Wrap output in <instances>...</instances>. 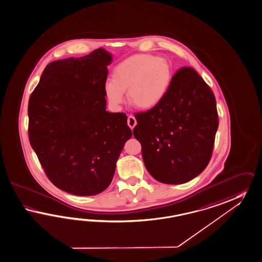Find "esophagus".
Instances as JSON below:
<instances>
[{
  "label": "esophagus",
  "instance_id": "esophagus-1",
  "mask_svg": "<svg viewBox=\"0 0 262 262\" xmlns=\"http://www.w3.org/2000/svg\"><path fill=\"white\" fill-rule=\"evenodd\" d=\"M127 123L128 125H129V127L131 128V129H133V128L136 126L137 121H136L134 116H132V115L128 116Z\"/></svg>",
  "mask_w": 262,
  "mask_h": 262
}]
</instances>
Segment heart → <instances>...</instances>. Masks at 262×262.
<instances>
[{
  "label": "heart",
  "mask_w": 262,
  "mask_h": 262,
  "mask_svg": "<svg viewBox=\"0 0 262 262\" xmlns=\"http://www.w3.org/2000/svg\"><path fill=\"white\" fill-rule=\"evenodd\" d=\"M173 80L171 63L153 55L138 54L120 62L113 70L112 80L105 82L104 94L114 107L125 101L124 92L132 105L148 110L161 102Z\"/></svg>",
  "instance_id": "heart-1"
}]
</instances>
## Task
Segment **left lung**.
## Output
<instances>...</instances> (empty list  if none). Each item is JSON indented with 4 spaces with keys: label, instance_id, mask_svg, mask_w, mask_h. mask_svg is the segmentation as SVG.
<instances>
[{
    "label": "left lung",
    "instance_id": "obj_1",
    "mask_svg": "<svg viewBox=\"0 0 262 262\" xmlns=\"http://www.w3.org/2000/svg\"><path fill=\"white\" fill-rule=\"evenodd\" d=\"M135 118L133 134L155 180L185 183L208 165L219 115L214 93L194 68L178 70L163 100Z\"/></svg>",
    "mask_w": 262,
    "mask_h": 262
}]
</instances>
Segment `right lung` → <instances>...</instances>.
I'll use <instances>...</instances> for the list:
<instances>
[{"label": "right lung", "instance_id": "right-lung-1", "mask_svg": "<svg viewBox=\"0 0 262 262\" xmlns=\"http://www.w3.org/2000/svg\"><path fill=\"white\" fill-rule=\"evenodd\" d=\"M112 61L103 48L45 68L28 101V137L47 178L76 195L104 191L132 137L124 113L106 111L104 84Z\"/></svg>", "mask_w": 262, "mask_h": 262}]
</instances>
